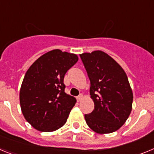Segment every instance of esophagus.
Returning <instances> with one entry per match:
<instances>
[{
	"instance_id": "obj_1",
	"label": "esophagus",
	"mask_w": 154,
	"mask_h": 154,
	"mask_svg": "<svg viewBox=\"0 0 154 154\" xmlns=\"http://www.w3.org/2000/svg\"><path fill=\"white\" fill-rule=\"evenodd\" d=\"M82 98H83V96H82V94H79L77 97H76V99H77V101L78 102H80L82 99Z\"/></svg>"
}]
</instances>
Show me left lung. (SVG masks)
I'll use <instances>...</instances> for the list:
<instances>
[{
  "label": "left lung",
  "mask_w": 154,
  "mask_h": 154,
  "mask_svg": "<svg viewBox=\"0 0 154 154\" xmlns=\"http://www.w3.org/2000/svg\"><path fill=\"white\" fill-rule=\"evenodd\" d=\"M80 58L90 80L94 109L85 114L87 125L97 133L119 130L132 110L133 92L127 75L120 65L106 53L95 51Z\"/></svg>",
  "instance_id": "1"
}]
</instances>
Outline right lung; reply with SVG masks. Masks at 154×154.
<instances>
[{"label":"right lung","mask_w":154,"mask_h":154,"mask_svg":"<svg viewBox=\"0 0 154 154\" xmlns=\"http://www.w3.org/2000/svg\"><path fill=\"white\" fill-rule=\"evenodd\" d=\"M77 62L75 54L55 49L42 55L27 71L20 104L24 118L35 129L55 131L66 123L76 99L65 92L64 77Z\"/></svg>","instance_id":"right-lung-1"}]
</instances>
